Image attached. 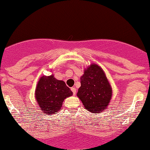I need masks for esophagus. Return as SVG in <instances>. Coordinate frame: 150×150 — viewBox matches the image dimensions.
<instances>
[{"instance_id":"34e87169","label":"esophagus","mask_w":150,"mask_h":150,"mask_svg":"<svg viewBox=\"0 0 150 150\" xmlns=\"http://www.w3.org/2000/svg\"><path fill=\"white\" fill-rule=\"evenodd\" d=\"M71 91L73 92L74 95H76V89L75 87H71Z\"/></svg>"}]
</instances>
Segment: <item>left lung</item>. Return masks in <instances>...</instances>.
<instances>
[{
	"mask_svg": "<svg viewBox=\"0 0 150 150\" xmlns=\"http://www.w3.org/2000/svg\"><path fill=\"white\" fill-rule=\"evenodd\" d=\"M81 84L77 96L86 110L92 113H100L107 108L112 90L101 67L91 63L85 69L81 77Z\"/></svg>",
	"mask_w": 150,
	"mask_h": 150,
	"instance_id": "8db88e82",
	"label": "left lung"
}]
</instances>
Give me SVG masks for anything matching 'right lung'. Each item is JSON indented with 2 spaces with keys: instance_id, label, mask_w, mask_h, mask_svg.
<instances>
[{
  "instance_id": "1",
  "label": "right lung",
  "mask_w": 150,
  "mask_h": 150,
  "mask_svg": "<svg viewBox=\"0 0 150 150\" xmlns=\"http://www.w3.org/2000/svg\"><path fill=\"white\" fill-rule=\"evenodd\" d=\"M72 94L65 82L56 79L53 74L40 77L35 91V97L39 107L50 115L59 111L64 100Z\"/></svg>"
}]
</instances>
